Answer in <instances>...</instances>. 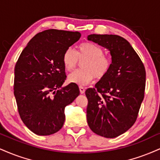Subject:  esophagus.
<instances>
[{
    "label": "esophagus",
    "mask_w": 160,
    "mask_h": 160,
    "mask_svg": "<svg viewBox=\"0 0 160 160\" xmlns=\"http://www.w3.org/2000/svg\"><path fill=\"white\" fill-rule=\"evenodd\" d=\"M79 88H80V93H81V94H83L86 91V88L84 87H82V86H80Z\"/></svg>",
    "instance_id": "obj_1"
}]
</instances>
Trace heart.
<instances>
[{
	"mask_svg": "<svg viewBox=\"0 0 160 160\" xmlns=\"http://www.w3.org/2000/svg\"><path fill=\"white\" fill-rule=\"evenodd\" d=\"M78 60H84L81 65L82 68L69 75L68 81L80 86L87 85L95 78L98 80L104 78L112 63L110 57L104 55L102 48L89 42L80 44L77 52L68 48L62 57L63 66L68 72H72L76 68Z\"/></svg>",
	"mask_w": 160,
	"mask_h": 160,
	"instance_id": "heart-1",
	"label": "heart"
}]
</instances>
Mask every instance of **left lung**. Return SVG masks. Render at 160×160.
I'll list each match as a JSON object with an SVG mask.
<instances>
[{
    "mask_svg": "<svg viewBox=\"0 0 160 160\" xmlns=\"http://www.w3.org/2000/svg\"><path fill=\"white\" fill-rule=\"evenodd\" d=\"M87 38L108 49L112 62L109 73L95 88L86 91L88 127L103 137H117L131 128L138 117L145 96V66L122 36L92 34Z\"/></svg>",
    "mask_w": 160,
    "mask_h": 160,
    "instance_id": "left-lung-1",
    "label": "left lung"
}]
</instances>
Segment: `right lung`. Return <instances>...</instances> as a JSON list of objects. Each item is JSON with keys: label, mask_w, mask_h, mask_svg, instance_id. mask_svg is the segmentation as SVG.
I'll return each instance as SVG.
<instances>
[{"label": "right lung", "mask_w": 160, "mask_h": 160, "mask_svg": "<svg viewBox=\"0 0 160 160\" xmlns=\"http://www.w3.org/2000/svg\"><path fill=\"white\" fill-rule=\"evenodd\" d=\"M80 36L79 32L54 29L38 32L15 64L14 95L19 115L36 135L58 132L65 122V107L80 95L77 84L62 87L66 79L62 57Z\"/></svg>", "instance_id": "right-lung-1"}]
</instances>
